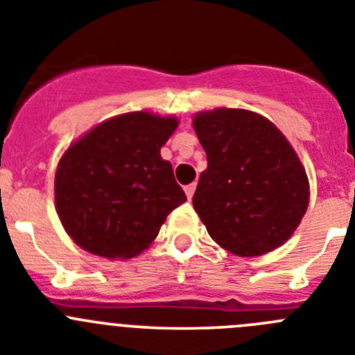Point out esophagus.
Masks as SVG:
<instances>
[{
	"instance_id": "obj_1",
	"label": "esophagus",
	"mask_w": 355,
	"mask_h": 355,
	"mask_svg": "<svg viewBox=\"0 0 355 355\" xmlns=\"http://www.w3.org/2000/svg\"><path fill=\"white\" fill-rule=\"evenodd\" d=\"M193 192H196V183H190V184H187V187H184V193H187L188 199H192Z\"/></svg>"
}]
</instances>
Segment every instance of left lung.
Here are the masks:
<instances>
[{
	"mask_svg": "<svg viewBox=\"0 0 355 355\" xmlns=\"http://www.w3.org/2000/svg\"><path fill=\"white\" fill-rule=\"evenodd\" d=\"M206 150L193 208L220 247L261 256L283 245L309 205V183L283 133L261 115L218 108L197 114Z\"/></svg>",
	"mask_w": 355,
	"mask_h": 355,
	"instance_id": "1",
	"label": "left lung"
}]
</instances>
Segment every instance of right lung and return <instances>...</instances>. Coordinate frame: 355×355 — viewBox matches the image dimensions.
I'll use <instances>...</instances> for the list:
<instances>
[{"label": "right lung", "mask_w": 355, "mask_h": 355, "mask_svg": "<svg viewBox=\"0 0 355 355\" xmlns=\"http://www.w3.org/2000/svg\"><path fill=\"white\" fill-rule=\"evenodd\" d=\"M178 121L147 112L110 119L62 156L56 211L69 236L101 258H133L168 213L187 200L171 162L159 156Z\"/></svg>", "instance_id": "obj_1"}]
</instances>
